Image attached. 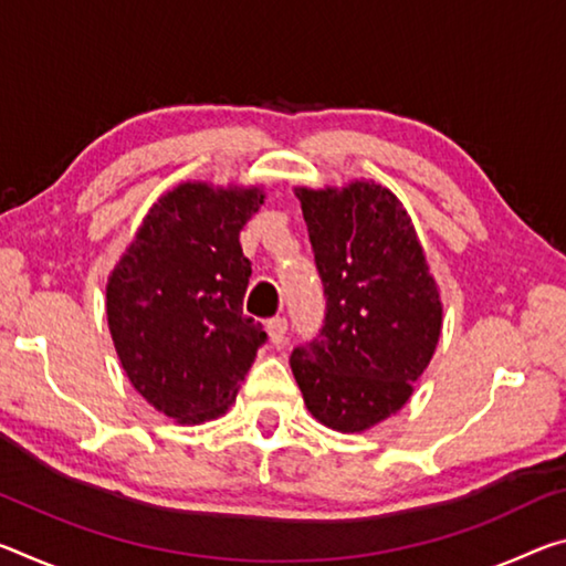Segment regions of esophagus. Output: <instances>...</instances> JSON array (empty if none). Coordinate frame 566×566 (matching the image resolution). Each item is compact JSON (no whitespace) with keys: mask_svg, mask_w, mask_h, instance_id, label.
Returning <instances> with one entry per match:
<instances>
[{"mask_svg":"<svg viewBox=\"0 0 566 566\" xmlns=\"http://www.w3.org/2000/svg\"><path fill=\"white\" fill-rule=\"evenodd\" d=\"M266 332H269V339H272V345L280 347L284 343V335H286V319L284 317H274L266 322Z\"/></svg>","mask_w":566,"mask_h":566,"instance_id":"1","label":"esophagus"}]
</instances>
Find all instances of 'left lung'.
Segmentation results:
<instances>
[{"label":"left lung","instance_id":"1","mask_svg":"<svg viewBox=\"0 0 566 566\" xmlns=\"http://www.w3.org/2000/svg\"><path fill=\"white\" fill-rule=\"evenodd\" d=\"M327 310L319 335L290 357L304 406L339 433H360L412 396L436 353L443 304L396 193L375 181L294 188Z\"/></svg>","mask_w":566,"mask_h":566}]
</instances>
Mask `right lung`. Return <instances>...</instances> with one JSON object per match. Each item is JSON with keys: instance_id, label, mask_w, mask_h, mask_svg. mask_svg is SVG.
Instances as JSON below:
<instances>
[{"instance_id": "1", "label": "right lung", "mask_w": 566, "mask_h": 566, "mask_svg": "<svg viewBox=\"0 0 566 566\" xmlns=\"http://www.w3.org/2000/svg\"><path fill=\"white\" fill-rule=\"evenodd\" d=\"M262 203L259 188L176 186L107 276V327L123 370L176 423L223 416L266 343L241 310L251 262L239 244Z\"/></svg>"}]
</instances>
